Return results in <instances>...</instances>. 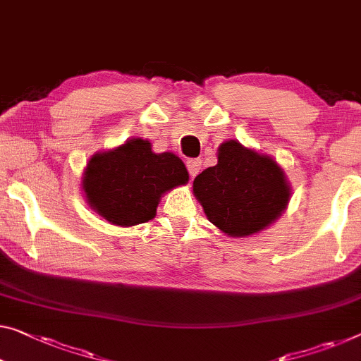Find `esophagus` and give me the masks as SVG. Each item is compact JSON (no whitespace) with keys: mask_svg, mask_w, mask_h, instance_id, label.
I'll use <instances>...</instances> for the list:
<instances>
[{"mask_svg":"<svg viewBox=\"0 0 361 361\" xmlns=\"http://www.w3.org/2000/svg\"><path fill=\"white\" fill-rule=\"evenodd\" d=\"M187 169H188V174H190L192 177H195L197 174L202 173V159H188L187 161Z\"/></svg>","mask_w":361,"mask_h":361,"instance_id":"esophagus-1","label":"esophagus"}]
</instances>
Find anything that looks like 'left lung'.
<instances>
[{
    "instance_id": "obj_1",
    "label": "left lung",
    "mask_w": 361,
    "mask_h": 361,
    "mask_svg": "<svg viewBox=\"0 0 361 361\" xmlns=\"http://www.w3.org/2000/svg\"><path fill=\"white\" fill-rule=\"evenodd\" d=\"M193 193L218 229L247 237L284 213L290 185L273 158L227 140L218 148V164L195 177Z\"/></svg>"
}]
</instances>
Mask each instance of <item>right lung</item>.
<instances>
[{"label":"right lung","mask_w":361,"mask_h":361,"mask_svg":"<svg viewBox=\"0 0 361 361\" xmlns=\"http://www.w3.org/2000/svg\"><path fill=\"white\" fill-rule=\"evenodd\" d=\"M187 182L182 159L168 152L153 153L143 138L93 154L82 177L90 208L121 227L153 219L163 193Z\"/></svg>","instance_id":"obj_1"}]
</instances>
